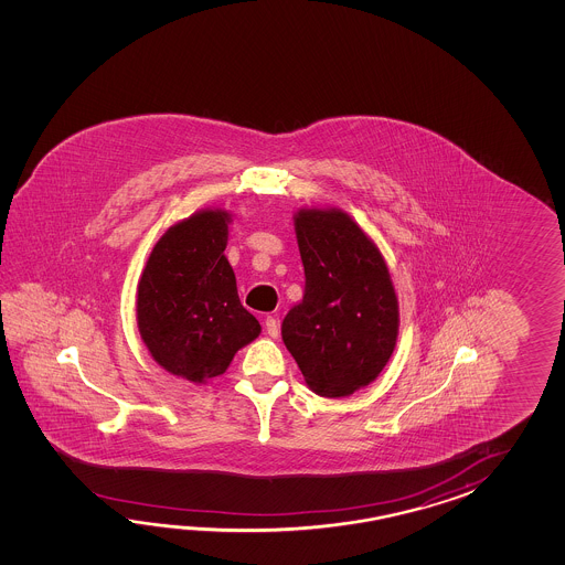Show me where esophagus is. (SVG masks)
Returning <instances> with one entry per match:
<instances>
[{
  "mask_svg": "<svg viewBox=\"0 0 565 565\" xmlns=\"http://www.w3.org/2000/svg\"><path fill=\"white\" fill-rule=\"evenodd\" d=\"M265 329L268 335L275 337V339H277V337L280 335V324H278L277 317H266Z\"/></svg>",
  "mask_w": 565,
  "mask_h": 565,
  "instance_id": "obj_1",
  "label": "esophagus"
}]
</instances>
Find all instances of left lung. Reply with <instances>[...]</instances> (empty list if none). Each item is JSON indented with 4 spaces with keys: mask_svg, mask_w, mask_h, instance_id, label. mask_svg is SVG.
Listing matches in <instances>:
<instances>
[{
    "mask_svg": "<svg viewBox=\"0 0 565 565\" xmlns=\"http://www.w3.org/2000/svg\"><path fill=\"white\" fill-rule=\"evenodd\" d=\"M305 295L280 333L305 382L324 397L373 382L397 339V299L384 258L339 210H300L295 217Z\"/></svg>",
    "mask_w": 565,
    "mask_h": 565,
    "instance_id": "1",
    "label": "left lung"
}]
</instances>
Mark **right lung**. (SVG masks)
I'll list each match as a JSON object with an SVG mask.
<instances>
[{"instance_id":"right-lung-1","label":"right lung","mask_w":565,"mask_h":565,"mask_svg":"<svg viewBox=\"0 0 565 565\" xmlns=\"http://www.w3.org/2000/svg\"><path fill=\"white\" fill-rule=\"evenodd\" d=\"M226 242V212L193 214L159 238L137 290V324L151 358L195 384L226 372L260 333L242 307Z\"/></svg>"}]
</instances>
